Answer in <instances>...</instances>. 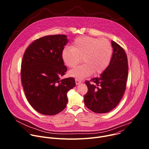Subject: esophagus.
<instances>
[{
    "label": "esophagus",
    "mask_w": 149,
    "mask_h": 149,
    "mask_svg": "<svg viewBox=\"0 0 149 149\" xmlns=\"http://www.w3.org/2000/svg\"><path fill=\"white\" fill-rule=\"evenodd\" d=\"M81 82V81L79 79H75V83L77 85H78V84H80V83Z\"/></svg>",
    "instance_id": "obj_1"
}]
</instances>
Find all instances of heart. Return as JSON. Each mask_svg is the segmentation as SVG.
<instances>
[{
  "instance_id": "1",
  "label": "heart",
  "mask_w": 149,
  "mask_h": 149,
  "mask_svg": "<svg viewBox=\"0 0 149 149\" xmlns=\"http://www.w3.org/2000/svg\"><path fill=\"white\" fill-rule=\"evenodd\" d=\"M113 55L110 42L104 38L81 36L74 40L72 47H66L62 51V59L65 64L72 68L81 61L82 65L69 71L71 77L82 79L93 73L100 74L109 67Z\"/></svg>"
}]
</instances>
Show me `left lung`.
Segmentation results:
<instances>
[{"mask_svg": "<svg viewBox=\"0 0 149 149\" xmlns=\"http://www.w3.org/2000/svg\"><path fill=\"white\" fill-rule=\"evenodd\" d=\"M113 52L111 62L99 77L85 82L88 92L84 95L86 107L95 113H106L118 104L124 93L127 76L128 61L125 51L111 40Z\"/></svg>", "mask_w": 149, "mask_h": 149, "instance_id": "1", "label": "left lung"}]
</instances>
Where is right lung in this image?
I'll use <instances>...</instances> for the list:
<instances>
[{
    "instance_id": "1",
    "label": "right lung",
    "mask_w": 149,
    "mask_h": 149,
    "mask_svg": "<svg viewBox=\"0 0 149 149\" xmlns=\"http://www.w3.org/2000/svg\"><path fill=\"white\" fill-rule=\"evenodd\" d=\"M65 35L45 36L27 48L21 63V80L26 97L38 113L55 115L66 107L67 93L75 86L74 78L61 79L67 68L62 51L68 43Z\"/></svg>"
}]
</instances>
